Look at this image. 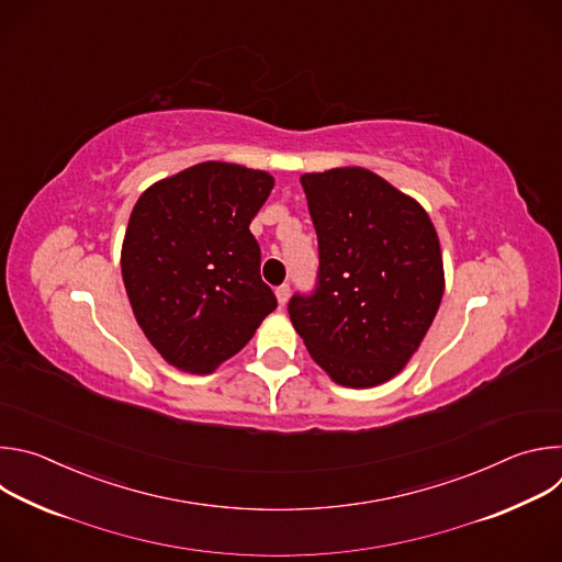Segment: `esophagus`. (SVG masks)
Segmentation results:
<instances>
[{
	"mask_svg": "<svg viewBox=\"0 0 562 562\" xmlns=\"http://www.w3.org/2000/svg\"><path fill=\"white\" fill-rule=\"evenodd\" d=\"M289 293H291V286L284 282V284H280L278 289H276V297H278V302L284 306L286 304V300H289Z\"/></svg>",
	"mask_w": 562,
	"mask_h": 562,
	"instance_id": "esophagus-1",
	"label": "esophagus"
}]
</instances>
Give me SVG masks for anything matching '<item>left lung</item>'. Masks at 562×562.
Here are the masks:
<instances>
[{
  "label": "left lung",
  "instance_id": "left-lung-1",
  "mask_svg": "<svg viewBox=\"0 0 562 562\" xmlns=\"http://www.w3.org/2000/svg\"><path fill=\"white\" fill-rule=\"evenodd\" d=\"M317 235L315 286L289 300L311 358L345 386L403 369L445 291L436 228L425 209L380 176L349 167L302 176Z\"/></svg>",
  "mask_w": 562,
  "mask_h": 562
}]
</instances>
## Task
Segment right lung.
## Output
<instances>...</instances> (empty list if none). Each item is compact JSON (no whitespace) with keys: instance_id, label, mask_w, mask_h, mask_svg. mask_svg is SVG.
<instances>
[{"instance_id":"1","label":"right lung","mask_w":562,"mask_h":562,"mask_svg":"<svg viewBox=\"0 0 562 562\" xmlns=\"http://www.w3.org/2000/svg\"><path fill=\"white\" fill-rule=\"evenodd\" d=\"M271 189L265 171L202 162L139 195L122 278L137 325L173 367L213 371L278 306L249 231Z\"/></svg>"}]
</instances>
